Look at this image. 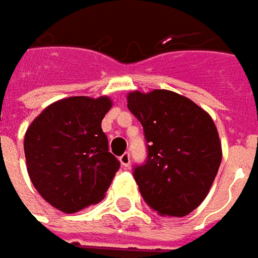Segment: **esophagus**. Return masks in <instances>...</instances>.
Masks as SVG:
<instances>
[{
  "instance_id": "1",
  "label": "esophagus",
  "mask_w": 258,
  "mask_h": 258,
  "mask_svg": "<svg viewBox=\"0 0 258 258\" xmlns=\"http://www.w3.org/2000/svg\"><path fill=\"white\" fill-rule=\"evenodd\" d=\"M130 161H131V158H130V153H124V154L120 157V163L124 168L130 167Z\"/></svg>"
}]
</instances>
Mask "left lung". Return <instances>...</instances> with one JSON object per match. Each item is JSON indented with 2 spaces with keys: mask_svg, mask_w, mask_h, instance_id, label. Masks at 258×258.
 <instances>
[{
  "mask_svg": "<svg viewBox=\"0 0 258 258\" xmlns=\"http://www.w3.org/2000/svg\"><path fill=\"white\" fill-rule=\"evenodd\" d=\"M127 107L148 143L134 178L150 209L184 217L207 197L221 164V141L213 118L190 98L168 90L131 91Z\"/></svg>",
  "mask_w": 258,
  "mask_h": 258,
  "instance_id": "8db88e82",
  "label": "left lung"
}]
</instances>
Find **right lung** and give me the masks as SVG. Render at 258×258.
Returning <instances> with one entry per match:
<instances>
[{"label":"right lung","mask_w":258,"mask_h":258,"mask_svg":"<svg viewBox=\"0 0 258 258\" xmlns=\"http://www.w3.org/2000/svg\"><path fill=\"white\" fill-rule=\"evenodd\" d=\"M111 107L107 95L68 97L49 104L27 128V171L54 209L71 214L104 199L120 168L101 128Z\"/></svg>","instance_id":"1"}]
</instances>
